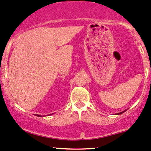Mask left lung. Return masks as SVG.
<instances>
[{
	"mask_svg": "<svg viewBox=\"0 0 151 151\" xmlns=\"http://www.w3.org/2000/svg\"><path fill=\"white\" fill-rule=\"evenodd\" d=\"M126 110H124V111H122V112H119V113H117V115H120V114H122L123 112H124L125 111H126Z\"/></svg>",
	"mask_w": 151,
	"mask_h": 151,
	"instance_id": "8db88e82",
	"label": "left lung"
}]
</instances>
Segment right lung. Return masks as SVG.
Masks as SVG:
<instances>
[{
  "label": "right lung",
  "mask_w": 151,
  "mask_h": 151,
  "mask_svg": "<svg viewBox=\"0 0 151 151\" xmlns=\"http://www.w3.org/2000/svg\"><path fill=\"white\" fill-rule=\"evenodd\" d=\"M52 114H53V113H52ZM52 114H50V115H52ZM35 115L37 116V117H44V115L42 116V115Z\"/></svg>",
  "instance_id": "right-lung-1"
}]
</instances>
